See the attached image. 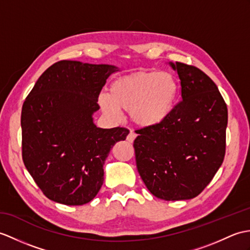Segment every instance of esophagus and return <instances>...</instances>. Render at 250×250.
Instances as JSON below:
<instances>
[{"instance_id": "obj_1", "label": "esophagus", "mask_w": 250, "mask_h": 250, "mask_svg": "<svg viewBox=\"0 0 250 250\" xmlns=\"http://www.w3.org/2000/svg\"><path fill=\"white\" fill-rule=\"evenodd\" d=\"M136 138V134L133 131H130V133H129V135L126 136V141L127 142H130V143H133L134 142V139Z\"/></svg>"}]
</instances>
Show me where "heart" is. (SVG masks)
I'll return each mask as SVG.
<instances>
[{
    "instance_id": "1",
    "label": "heart",
    "mask_w": 250,
    "mask_h": 250,
    "mask_svg": "<svg viewBox=\"0 0 250 250\" xmlns=\"http://www.w3.org/2000/svg\"><path fill=\"white\" fill-rule=\"evenodd\" d=\"M177 91L176 79L169 72L136 71L114 80L108 95L99 97V103L109 116L123 109L138 125L153 126L169 115Z\"/></svg>"
}]
</instances>
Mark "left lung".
Returning a JSON list of instances; mask_svg holds the SVG:
<instances>
[{"label": "left lung", "mask_w": 250, "mask_h": 250, "mask_svg": "<svg viewBox=\"0 0 250 250\" xmlns=\"http://www.w3.org/2000/svg\"><path fill=\"white\" fill-rule=\"evenodd\" d=\"M182 100L161 124L136 130V166L150 193L167 201L198 196L226 153L228 109L216 84L199 68L170 62Z\"/></svg>", "instance_id": "left-lung-1"}]
</instances>
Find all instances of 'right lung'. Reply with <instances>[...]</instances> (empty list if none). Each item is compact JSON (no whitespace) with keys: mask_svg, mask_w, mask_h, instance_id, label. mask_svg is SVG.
<instances>
[{"mask_svg":"<svg viewBox=\"0 0 250 250\" xmlns=\"http://www.w3.org/2000/svg\"><path fill=\"white\" fill-rule=\"evenodd\" d=\"M112 65L60 61L50 66L22 106V159L49 199L82 206L100 190L103 165L114 145L129 130L101 129L91 115Z\"/></svg>","mask_w":250,"mask_h":250,"instance_id":"obj_1","label":"right lung"}]
</instances>
